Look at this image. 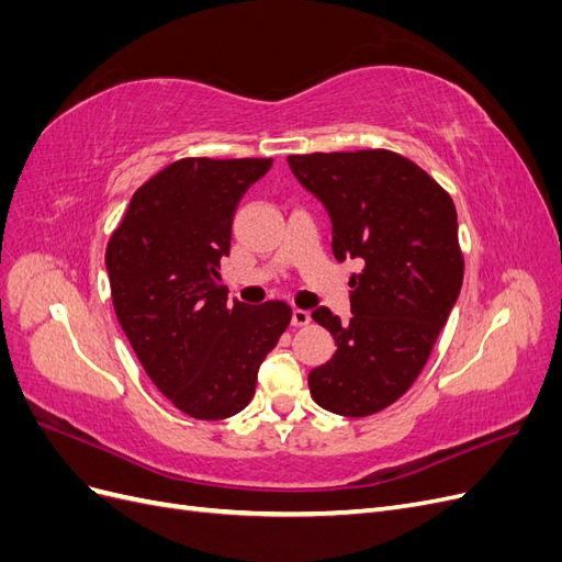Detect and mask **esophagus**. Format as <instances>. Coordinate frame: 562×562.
<instances>
[{"instance_id":"34e87169","label":"esophagus","mask_w":562,"mask_h":562,"mask_svg":"<svg viewBox=\"0 0 562 562\" xmlns=\"http://www.w3.org/2000/svg\"><path fill=\"white\" fill-rule=\"evenodd\" d=\"M310 323H312L310 312H304V310H295L293 312V326L295 328H304V326H310Z\"/></svg>"}]
</instances>
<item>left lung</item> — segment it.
I'll return each instance as SVG.
<instances>
[{
  "label": "left lung",
  "mask_w": 562,
  "mask_h": 562,
  "mask_svg": "<svg viewBox=\"0 0 562 562\" xmlns=\"http://www.w3.org/2000/svg\"><path fill=\"white\" fill-rule=\"evenodd\" d=\"M288 164L326 206L335 258L363 260L349 279V323L328 307L312 312L337 345L310 372L312 398L335 415H375L415 384L462 291L454 203L391 149L314 151Z\"/></svg>",
  "instance_id": "obj_1"
}]
</instances>
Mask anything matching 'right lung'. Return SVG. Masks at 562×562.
<instances>
[{
  "instance_id": "right-lung-1",
  "label": "right lung",
  "mask_w": 562,
  "mask_h": 562,
  "mask_svg": "<svg viewBox=\"0 0 562 562\" xmlns=\"http://www.w3.org/2000/svg\"><path fill=\"white\" fill-rule=\"evenodd\" d=\"M269 166L209 157L168 164L135 190L108 241L116 318L149 380L194 419L244 411L260 363L293 318L281 300L229 304L220 283L234 211Z\"/></svg>"
}]
</instances>
